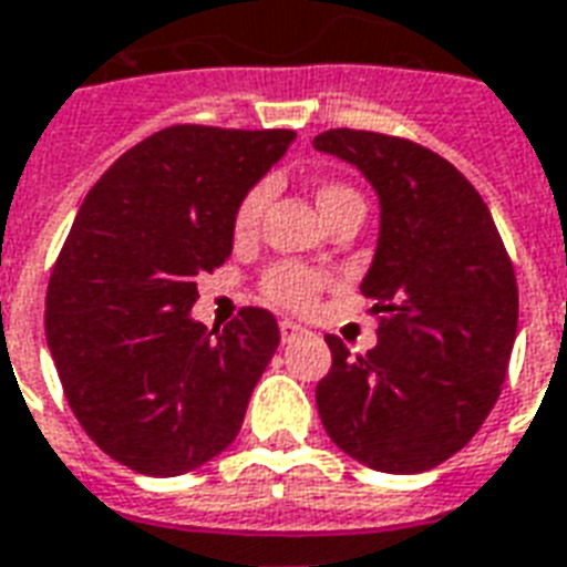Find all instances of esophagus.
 Listing matches in <instances>:
<instances>
[{
  "label": "esophagus",
  "instance_id": "34e87169",
  "mask_svg": "<svg viewBox=\"0 0 567 567\" xmlns=\"http://www.w3.org/2000/svg\"><path fill=\"white\" fill-rule=\"evenodd\" d=\"M279 333H282V342H285V346H291L295 339L303 337L306 330H303V327H300V324H295V321H282V324H279Z\"/></svg>",
  "mask_w": 567,
  "mask_h": 567
}]
</instances>
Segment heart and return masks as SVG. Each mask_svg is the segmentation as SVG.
Segmentation results:
<instances>
[{
  "label": "heart",
  "mask_w": 567,
  "mask_h": 567,
  "mask_svg": "<svg viewBox=\"0 0 567 567\" xmlns=\"http://www.w3.org/2000/svg\"><path fill=\"white\" fill-rule=\"evenodd\" d=\"M267 200H270V188L251 186L246 195L240 198L237 209H234V219H230V234L234 240L246 243L258 234V225H261L264 209H267ZM316 204L321 209V216L330 219L333 213L348 207H363V198L358 192L346 183H321L316 188ZM327 279L321 272L309 270V267H300V264H276L270 270L264 272L261 291L270 303L282 306V309H295V312H303L309 306H316L318 295L324 291Z\"/></svg>",
  "instance_id": "1"
}]
</instances>
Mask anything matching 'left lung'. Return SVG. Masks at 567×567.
I'll return each mask as SVG.
<instances>
[{"instance_id": "1", "label": "left lung", "mask_w": 567, "mask_h": 567, "mask_svg": "<svg viewBox=\"0 0 567 567\" xmlns=\"http://www.w3.org/2000/svg\"><path fill=\"white\" fill-rule=\"evenodd\" d=\"M363 171L381 230L360 291L379 346L333 354L316 402L358 463L414 475L451 460L493 412L517 337V276L477 188L433 150L393 134L330 128L312 141Z\"/></svg>"}]
</instances>
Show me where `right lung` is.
I'll return each instance as SVG.
<instances>
[{"label":"right lung","mask_w":567,"mask_h":567,"mask_svg":"<svg viewBox=\"0 0 567 567\" xmlns=\"http://www.w3.org/2000/svg\"><path fill=\"white\" fill-rule=\"evenodd\" d=\"M297 132L171 125L123 153L81 204L48 285L44 333L71 412L116 463L186 475L240 433L279 348L267 309L192 321L198 276L228 261L240 198Z\"/></svg>","instance_id":"add662e5"}]
</instances>
